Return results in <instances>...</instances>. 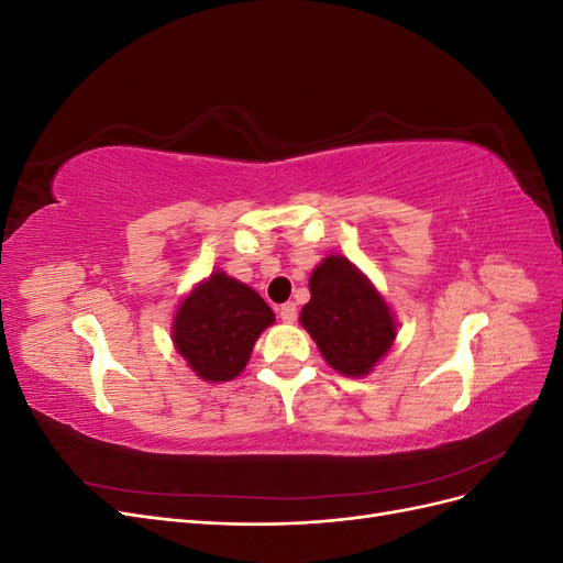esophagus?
Wrapping results in <instances>:
<instances>
[{"mask_svg":"<svg viewBox=\"0 0 563 563\" xmlns=\"http://www.w3.org/2000/svg\"><path fill=\"white\" fill-rule=\"evenodd\" d=\"M279 317H282V321H286V323H294V321L298 319L296 302H284L282 308H279Z\"/></svg>","mask_w":563,"mask_h":563,"instance_id":"1","label":"esophagus"}]
</instances>
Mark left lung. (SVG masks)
<instances>
[{
  "instance_id": "8db88e82",
  "label": "left lung",
  "mask_w": 563,
  "mask_h": 563,
  "mask_svg": "<svg viewBox=\"0 0 563 563\" xmlns=\"http://www.w3.org/2000/svg\"><path fill=\"white\" fill-rule=\"evenodd\" d=\"M310 294L300 323L323 360L343 376H366L397 335L383 296L340 255H329L312 272Z\"/></svg>"
}]
</instances>
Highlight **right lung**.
<instances>
[{"instance_id": "right-lung-1", "label": "right lung", "mask_w": 563, "mask_h": 563, "mask_svg": "<svg viewBox=\"0 0 563 563\" xmlns=\"http://www.w3.org/2000/svg\"><path fill=\"white\" fill-rule=\"evenodd\" d=\"M275 321L269 305L225 272L199 284L174 321V343L199 378L225 383L244 371L253 343Z\"/></svg>"}]
</instances>
